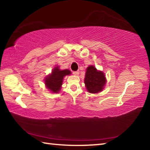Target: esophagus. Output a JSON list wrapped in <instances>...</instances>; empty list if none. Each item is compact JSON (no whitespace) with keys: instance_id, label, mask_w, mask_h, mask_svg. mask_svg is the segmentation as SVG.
Returning a JSON list of instances; mask_svg holds the SVG:
<instances>
[{"instance_id":"obj_1","label":"esophagus","mask_w":150,"mask_h":150,"mask_svg":"<svg viewBox=\"0 0 150 150\" xmlns=\"http://www.w3.org/2000/svg\"><path fill=\"white\" fill-rule=\"evenodd\" d=\"M73 74L74 75L77 76L79 74V71H73Z\"/></svg>"}]
</instances>
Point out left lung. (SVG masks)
<instances>
[{
    "label": "left lung",
    "instance_id": "left-lung-1",
    "mask_svg": "<svg viewBox=\"0 0 150 150\" xmlns=\"http://www.w3.org/2000/svg\"><path fill=\"white\" fill-rule=\"evenodd\" d=\"M84 82L88 93H98L103 91L106 79L103 71H98L95 66L91 65L87 68Z\"/></svg>",
    "mask_w": 150,
    "mask_h": 150
}]
</instances>
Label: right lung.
I'll return each mask as SVG.
<instances>
[{"label": "right lung", "instance_id": "right-lung-1", "mask_svg": "<svg viewBox=\"0 0 150 150\" xmlns=\"http://www.w3.org/2000/svg\"><path fill=\"white\" fill-rule=\"evenodd\" d=\"M68 69L60 70L59 66L54 68L52 73L45 79V85L51 92L57 93L62 88L63 80L65 76L71 74Z\"/></svg>", "mask_w": 150, "mask_h": 150}]
</instances>
